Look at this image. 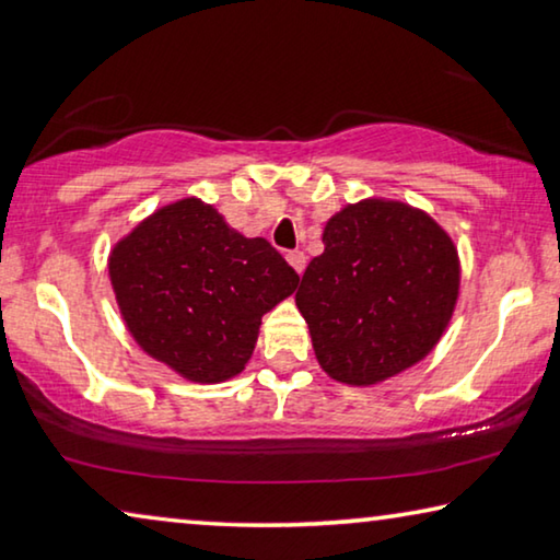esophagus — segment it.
Here are the masks:
<instances>
[{"instance_id": "1", "label": "esophagus", "mask_w": 560, "mask_h": 560, "mask_svg": "<svg viewBox=\"0 0 560 560\" xmlns=\"http://www.w3.org/2000/svg\"><path fill=\"white\" fill-rule=\"evenodd\" d=\"M287 261L294 266L296 273H301V271H304V266H306V254L304 252H289Z\"/></svg>"}]
</instances>
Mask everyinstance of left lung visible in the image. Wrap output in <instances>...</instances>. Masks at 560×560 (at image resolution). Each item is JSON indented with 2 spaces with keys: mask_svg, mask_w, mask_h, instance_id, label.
<instances>
[{
  "mask_svg": "<svg viewBox=\"0 0 560 560\" xmlns=\"http://www.w3.org/2000/svg\"><path fill=\"white\" fill-rule=\"evenodd\" d=\"M296 306L328 376L366 386L421 361L458 296V256L423 211L369 199L328 219Z\"/></svg>",
  "mask_w": 560,
  "mask_h": 560,
  "instance_id": "8db88e82",
  "label": "left lung"
}]
</instances>
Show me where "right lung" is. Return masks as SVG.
Masks as SVG:
<instances>
[{"mask_svg": "<svg viewBox=\"0 0 560 560\" xmlns=\"http://www.w3.org/2000/svg\"><path fill=\"white\" fill-rule=\"evenodd\" d=\"M109 277L127 328L149 357L217 384L246 366L261 316L299 273L266 238H246L214 207L182 199L114 246Z\"/></svg>", "mask_w": 560, "mask_h": 560, "instance_id": "1", "label": "right lung"}]
</instances>
